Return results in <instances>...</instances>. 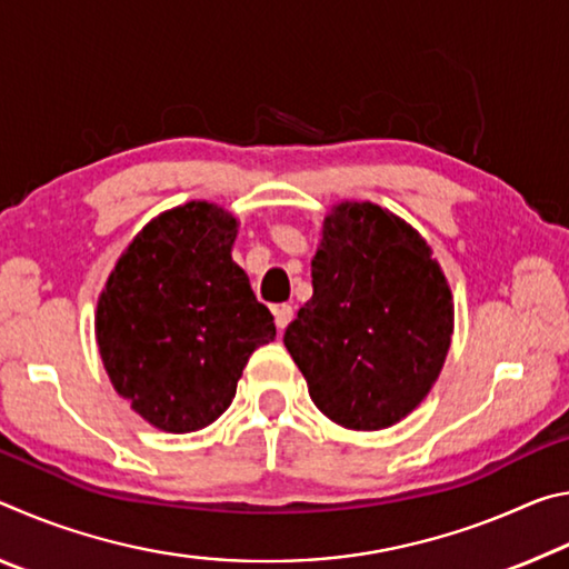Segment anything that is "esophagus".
<instances>
[{"mask_svg": "<svg viewBox=\"0 0 569 569\" xmlns=\"http://www.w3.org/2000/svg\"><path fill=\"white\" fill-rule=\"evenodd\" d=\"M273 316H276V329L283 331L286 326L291 323V319H293V308L288 306V303H281V306L273 308Z\"/></svg>", "mask_w": 569, "mask_h": 569, "instance_id": "1", "label": "esophagus"}]
</instances>
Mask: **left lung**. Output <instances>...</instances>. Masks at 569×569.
<instances>
[{"label": "left lung", "instance_id": "1", "mask_svg": "<svg viewBox=\"0 0 569 569\" xmlns=\"http://www.w3.org/2000/svg\"><path fill=\"white\" fill-rule=\"evenodd\" d=\"M313 296L283 343L326 417L387 429L427 397L447 359L455 303L429 246L373 203L326 218L311 261Z\"/></svg>", "mask_w": 569, "mask_h": 569}]
</instances>
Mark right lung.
Segmentation results:
<instances>
[{"instance_id":"add662e5","label":"right lung","mask_w":569,"mask_h":569,"mask_svg":"<svg viewBox=\"0 0 569 569\" xmlns=\"http://www.w3.org/2000/svg\"><path fill=\"white\" fill-rule=\"evenodd\" d=\"M236 218L186 203L152 220L120 256L98 303V343L114 391L152 427L188 435L236 397L273 316L230 258Z\"/></svg>"}]
</instances>
